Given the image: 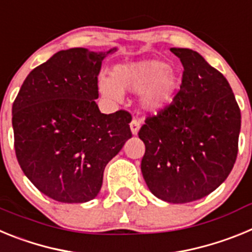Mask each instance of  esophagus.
<instances>
[{"instance_id":"34e87169","label":"esophagus","mask_w":252,"mask_h":252,"mask_svg":"<svg viewBox=\"0 0 252 252\" xmlns=\"http://www.w3.org/2000/svg\"><path fill=\"white\" fill-rule=\"evenodd\" d=\"M140 126H141V125H140L139 120L133 119L132 121H131L130 128H131V132H132V135H137V133H139Z\"/></svg>"}]
</instances>
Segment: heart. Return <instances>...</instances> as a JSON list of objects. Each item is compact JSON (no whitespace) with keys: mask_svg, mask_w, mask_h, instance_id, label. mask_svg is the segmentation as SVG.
Masks as SVG:
<instances>
[{"mask_svg":"<svg viewBox=\"0 0 252 252\" xmlns=\"http://www.w3.org/2000/svg\"><path fill=\"white\" fill-rule=\"evenodd\" d=\"M98 90L112 101L120 99L122 92H139L140 108L144 112L158 113L174 103L182 90V78L162 60H127L116 64L111 77L98 78Z\"/></svg>","mask_w":252,"mask_h":252,"instance_id":"b5f03b06","label":"heart"}]
</instances>
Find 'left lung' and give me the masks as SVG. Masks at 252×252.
<instances>
[{
  "label": "left lung",
  "mask_w": 252,
  "mask_h": 252,
  "mask_svg": "<svg viewBox=\"0 0 252 252\" xmlns=\"http://www.w3.org/2000/svg\"><path fill=\"white\" fill-rule=\"evenodd\" d=\"M170 51L184 66L182 90L174 103L140 128L146 148L141 171L155 197L189 203L216 190L232 170L241 112L226 78L201 54Z\"/></svg>",
  "instance_id": "obj_1"
}]
</instances>
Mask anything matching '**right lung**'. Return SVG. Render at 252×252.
Returning <instances> with one entry per match:
<instances>
[{"label": "right lung", "mask_w": 252, "mask_h": 252, "mask_svg": "<svg viewBox=\"0 0 252 252\" xmlns=\"http://www.w3.org/2000/svg\"><path fill=\"white\" fill-rule=\"evenodd\" d=\"M117 48L55 53L30 72L12 104L15 151L24 174L40 192L62 203L92 201L103 170L131 139V115L101 113L102 62Z\"/></svg>", "instance_id": "1"}]
</instances>
